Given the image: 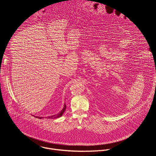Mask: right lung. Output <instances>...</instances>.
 Masks as SVG:
<instances>
[{
	"label": "right lung",
	"instance_id": "1",
	"mask_svg": "<svg viewBox=\"0 0 156 156\" xmlns=\"http://www.w3.org/2000/svg\"><path fill=\"white\" fill-rule=\"evenodd\" d=\"M66 105H65V104H64V107H63V109L60 111V112H59V113H58L57 114H55V115H51V116H49V117H46V119H57V118H59V117H60L62 115H63V114L64 113V112H65V109H66ZM35 117H37V118H38V119H43V117H37V116H35Z\"/></svg>",
	"mask_w": 156,
	"mask_h": 156
}]
</instances>
